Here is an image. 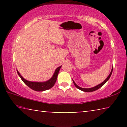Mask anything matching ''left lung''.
<instances>
[{
    "label": "left lung",
    "instance_id": "obj_1",
    "mask_svg": "<svg viewBox=\"0 0 127 127\" xmlns=\"http://www.w3.org/2000/svg\"><path fill=\"white\" fill-rule=\"evenodd\" d=\"M112 72H113V68H112V69H111V72H110V73L109 74L108 77H107V78H106V79H105V80L104 82H102L101 83H100V84L98 85H97V86H95V87H92V88H89V89H85V88H82V87H79L78 85H76V83L74 82V81L73 80V83H74V85H75V86H76L78 89L81 90V91H84V92H93V91H96V90H98V89H100V87H101L102 86L104 85L105 84V83H106V82L109 80V78H110V76H111V74H112Z\"/></svg>",
    "mask_w": 127,
    "mask_h": 127
}]
</instances>
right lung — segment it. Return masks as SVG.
<instances>
[{"label": "right lung", "instance_id": "obj_1", "mask_svg": "<svg viewBox=\"0 0 127 127\" xmlns=\"http://www.w3.org/2000/svg\"><path fill=\"white\" fill-rule=\"evenodd\" d=\"M61 66L62 65L56 69L53 77L49 80L45 82H31L27 81L24 78H23L22 76L20 74L18 70H17V71L19 76L20 77V78L23 81V82L27 86H28L30 88H31V89L36 91H45V90L51 89L55 85L56 81L57 79L58 75L59 70L61 69Z\"/></svg>", "mask_w": 127, "mask_h": 127}]
</instances>
